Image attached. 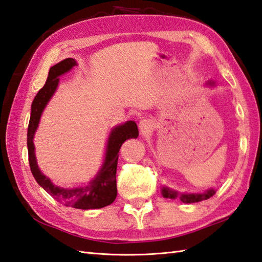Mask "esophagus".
Segmentation results:
<instances>
[{
	"instance_id": "esophagus-1",
	"label": "esophagus",
	"mask_w": 262,
	"mask_h": 262,
	"mask_svg": "<svg viewBox=\"0 0 262 262\" xmlns=\"http://www.w3.org/2000/svg\"><path fill=\"white\" fill-rule=\"evenodd\" d=\"M139 129L142 133H148L152 130V122L148 118H144L140 123H139Z\"/></svg>"
}]
</instances>
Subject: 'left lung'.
Masks as SVG:
<instances>
[{"label": "left lung", "mask_w": 262, "mask_h": 262, "mask_svg": "<svg viewBox=\"0 0 262 262\" xmlns=\"http://www.w3.org/2000/svg\"><path fill=\"white\" fill-rule=\"evenodd\" d=\"M208 85L212 86L214 85V83L209 82ZM214 194H215L214 189H209L204 192H202V194H178L177 191L166 188V187H163L162 188V195L166 197V199H177V197H179L184 203H196V202L208 200Z\"/></svg>", "instance_id": "left-lung-1"}]
</instances>
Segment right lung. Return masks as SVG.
<instances>
[{
  "mask_svg": "<svg viewBox=\"0 0 262 262\" xmlns=\"http://www.w3.org/2000/svg\"><path fill=\"white\" fill-rule=\"evenodd\" d=\"M75 65L76 61L73 58H66L62 61L58 62L57 65L52 66L49 71L46 84L34 98L27 131L28 161L32 173L37 184L59 203L81 210L101 209L112 204L116 199V169L118 151H120L123 142L130 139V138H137L139 135L136 122L127 121L124 124L117 125L112 130L110 138H108L106 155L101 169L97 173L95 179L91 180V182H89L84 187L62 188V187L53 185L51 180L44 176L41 170L38 169L35 156V147L33 144V138L38 126L39 118H41L42 113L48 105L49 100L51 99V97L57 90L59 76L70 72Z\"/></svg>",
  "mask_w": 262,
  "mask_h": 262,
  "instance_id": "right-lung-1",
  "label": "right lung"
}]
</instances>
